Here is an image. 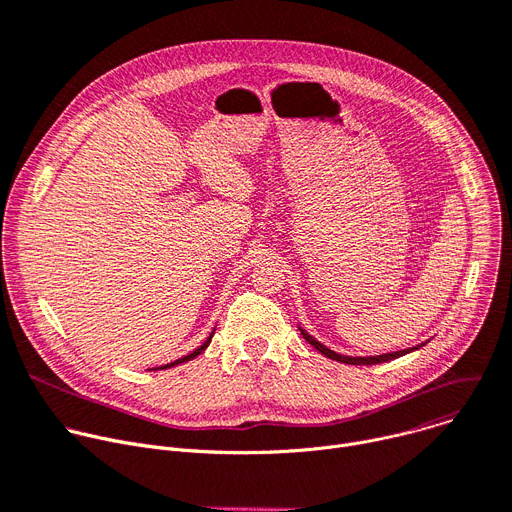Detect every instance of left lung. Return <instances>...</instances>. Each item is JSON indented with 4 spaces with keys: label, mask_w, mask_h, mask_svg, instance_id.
I'll use <instances>...</instances> for the list:
<instances>
[{
    "label": "left lung",
    "mask_w": 512,
    "mask_h": 512,
    "mask_svg": "<svg viewBox=\"0 0 512 512\" xmlns=\"http://www.w3.org/2000/svg\"><path fill=\"white\" fill-rule=\"evenodd\" d=\"M300 333H302V337L316 349V351H320L324 357H329V359H335V361H341V363H349V365H374V363H384V361H390V359H398V357H402V355H406V353H410V351H416V349H421L423 345H427V343H421V345H416V347H410V349H402V351H392V353H384V355H371V357H351V355H341V353H335L333 349H329V347H324L322 343H318L312 335H308L302 327H300Z\"/></svg>",
    "instance_id": "obj_1"
}]
</instances>
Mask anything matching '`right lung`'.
I'll return each mask as SVG.
<instances>
[{"mask_svg":"<svg viewBox=\"0 0 512 512\" xmlns=\"http://www.w3.org/2000/svg\"><path fill=\"white\" fill-rule=\"evenodd\" d=\"M212 337H214V331L210 333V337L198 347V349H194L192 353H188V355H183V357H179V359H175V361H171V363H165V365H161V367H155V369H167V367H173V365H179V363H185V361H192L194 357H198L202 351H206V347L210 345V341H212Z\"/></svg>","mask_w":512,"mask_h":512,"instance_id":"add662e5","label":"right lung"}]
</instances>
